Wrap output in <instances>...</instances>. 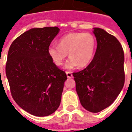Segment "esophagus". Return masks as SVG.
Masks as SVG:
<instances>
[{
  "label": "esophagus",
  "mask_w": 132,
  "mask_h": 132,
  "mask_svg": "<svg viewBox=\"0 0 132 132\" xmlns=\"http://www.w3.org/2000/svg\"><path fill=\"white\" fill-rule=\"evenodd\" d=\"M66 73L68 78H71V77H72V74L71 72H70V71H66Z\"/></svg>",
  "instance_id": "esophagus-1"
}]
</instances>
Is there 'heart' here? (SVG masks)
Returning a JSON list of instances; mask_svg holds the SVG:
<instances>
[{
	"label": "heart",
	"mask_w": 132,
	"mask_h": 132,
	"mask_svg": "<svg viewBox=\"0 0 132 132\" xmlns=\"http://www.w3.org/2000/svg\"><path fill=\"white\" fill-rule=\"evenodd\" d=\"M96 48V40L90 33L72 32L60 38L59 45L51 44L48 53L53 62L58 66L63 65L66 57L69 60L66 68L72 69L78 65L85 67L93 59Z\"/></svg>",
	"instance_id": "b5f03b06"
}]
</instances>
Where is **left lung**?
<instances>
[{
  "label": "left lung",
  "instance_id": "1",
  "mask_svg": "<svg viewBox=\"0 0 132 132\" xmlns=\"http://www.w3.org/2000/svg\"><path fill=\"white\" fill-rule=\"evenodd\" d=\"M97 48L94 58L84 70L73 72L76 91L81 105L99 112L117 98L125 83L124 52L114 36L94 28Z\"/></svg>",
  "mask_w": 132,
  "mask_h": 132
}]
</instances>
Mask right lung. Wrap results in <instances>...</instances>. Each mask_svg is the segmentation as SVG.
<instances>
[{
  "mask_svg": "<svg viewBox=\"0 0 132 132\" xmlns=\"http://www.w3.org/2000/svg\"><path fill=\"white\" fill-rule=\"evenodd\" d=\"M59 31L57 27L31 29L13 40L8 51L5 71L11 96L22 109L36 117L55 112L67 79L48 53Z\"/></svg>",
  "mask_w": 132,
  "mask_h": 132,
  "instance_id": "right-lung-1",
  "label": "right lung"
}]
</instances>
